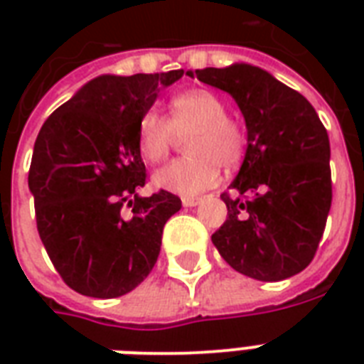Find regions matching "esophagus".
Listing matches in <instances>:
<instances>
[{"instance_id": "esophagus-1", "label": "esophagus", "mask_w": 364, "mask_h": 364, "mask_svg": "<svg viewBox=\"0 0 364 364\" xmlns=\"http://www.w3.org/2000/svg\"><path fill=\"white\" fill-rule=\"evenodd\" d=\"M200 202H202V198H183V205L185 208H194V205H198Z\"/></svg>"}]
</instances>
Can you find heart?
Instances as JSON below:
<instances>
[{
	"instance_id": "1",
	"label": "heart",
	"mask_w": 364,
	"mask_h": 364,
	"mask_svg": "<svg viewBox=\"0 0 364 364\" xmlns=\"http://www.w3.org/2000/svg\"><path fill=\"white\" fill-rule=\"evenodd\" d=\"M188 131L191 134L188 133ZM187 136V156L176 159L154 173V185L168 193L194 196L215 187L221 164H238L245 149V132L227 117V105L210 90H187L170 102V121L147 111L137 128V147L147 162L164 159L177 136Z\"/></svg>"
}]
</instances>
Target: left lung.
I'll list each match as a JSON object with an SVG mask.
<instances>
[{"label": "left lung", "mask_w": 364, "mask_h": 364, "mask_svg": "<svg viewBox=\"0 0 364 364\" xmlns=\"http://www.w3.org/2000/svg\"><path fill=\"white\" fill-rule=\"evenodd\" d=\"M228 92L242 111L247 149L234 196L221 194L228 217L211 236L243 276L282 282L310 264L331 202V145L316 109L300 92L257 65L187 71Z\"/></svg>", "instance_id": "left-lung-1"}]
</instances>
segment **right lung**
Listing matches in <instances>:
<instances>
[{
  "label": "right lung",
  "mask_w": 364,
  "mask_h": 364,
  "mask_svg": "<svg viewBox=\"0 0 364 364\" xmlns=\"http://www.w3.org/2000/svg\"><path fill=\"white\" fill-rule=\"evenodd\" d=\"M185 71L100 75L39 130L28 187L39 238L73 291L94 299L130 293L153 270L166 221L181 210L168 191L139 196L141 117Z\"/></svg>",
  "instance_id": "1"
}]
</instances>
